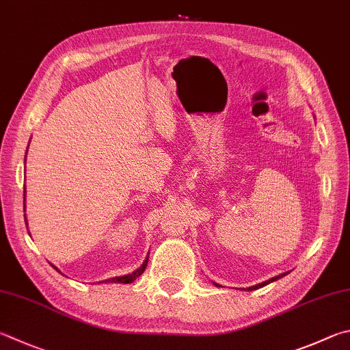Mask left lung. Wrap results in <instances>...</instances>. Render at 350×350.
I'll use <instances>...</instances> for the list:
<instances>
[{
  "label": "left lung",
  "instance_id": "obj_1",
  "mask_svg": "<svg viewBox=\"0 0 350 350\" xmlns=\"http://www.w3.org/2000/svg\"><path fill=\"white\" fill-rule=\"evenodd\" d=\"M286 274H282V275H277V277H274V278H271V280H268V282H263V283H258V284H256V286H251V288H247V291H256V289H258V288H262V286H266V284H269V283H272V282H275V280H278V278H282V277H284ZM215 286H219V284H215Z\"/></svg>",
  "mask_w": 350,
  "mask_h": 350
}]
</instances>
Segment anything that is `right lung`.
Wrapping results in <instances>:
<instances>
[{"label": "right lung", "mask_w": 350, "mask_h": 350, "mask_svg": "<svg viewBox=\"0 0 350 350\" xmlns=\"http://www.w3.org/2000/svg\"><path fill=\"white\" fill-rule=\"evenodd\" d=\"M147 263H148V258L145 260L141 268L136 269L135 272H133V274L124 275V277H114V278H110V280H105V282H107V283L111 282V283H125V284H129V283H131V282H135L136 278L142 274V272L145 271V268H147ZM55 269H56V268H55Z\"/></svg>", "instance_id": "add662e5"}]
</instances>
